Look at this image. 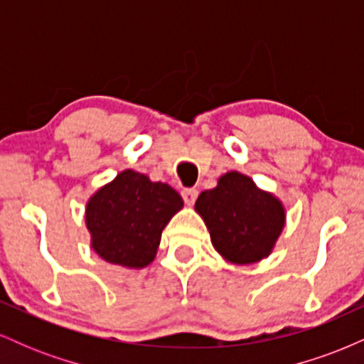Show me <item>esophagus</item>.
<instances>
[{"mask_svg":"<svg viewBox=\"0 0 364 364\" xmlns=\"http://www.w3.org/2000/svg\"><path fill=\"white\" fill-rule=\"evenodd\" d=\"M181 195L186 205H193L196 196H198V190H195V188H185V190L181 191Z\"/></svg>","mask_w":364,"mask_h":364,"instance_id":"34e87169","label":"esophagus"}]
</instances>
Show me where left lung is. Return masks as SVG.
Segmentation results:
<instances>
[{
  "mask_svg": "<svg viewBox=\"0 0 364 364\" xmlns=\"http://www.w3.org/2000/svg\"><path fill=\"white\" fill-rule=\"evenodd\" d=\"M195 210L205 223L215 252L235 265L269 257L286 225L281 200L237 171L223 174L215 188L202 191Z\"/></svg>",
  "mask_w": 364,
  "mask_h": 364,
  "instance_id": "obj_1",
  "label": "left lung"
}]
</instances>
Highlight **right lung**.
Returning <instances> with one entry per match:
<instances>
[{"instance_id":"obj_1","label":"right lung","mask_w":364,"mask_h":364,"mask_svg":"<svg viewBox=\"0 0 364 364\" xmlns=\"http://www.w3.org/2000/svg\"><path fill=\"white\" fill-rule=\"evenodd\" d=\"M181 208L174 188L133 169L121 171L87 202L92 250L112 265L144 269L154 262L162 231Z\"/></svg>"}]
</instances>
